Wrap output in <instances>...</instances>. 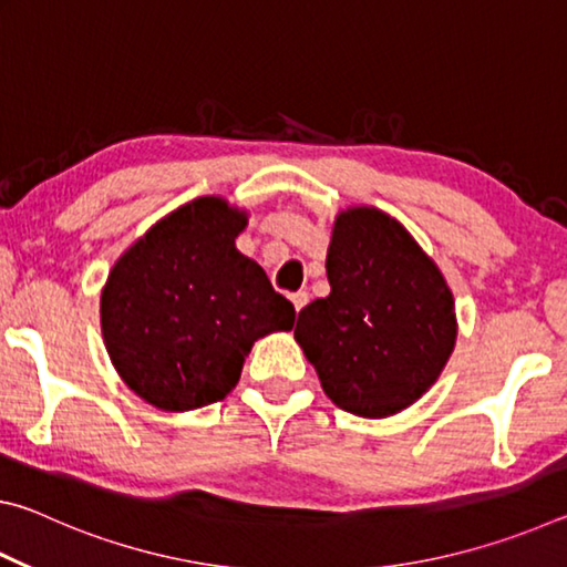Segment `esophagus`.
Here are the masks:
<instances>
[{
	"instance_id": "34e87169",
	"label": "esophagus",
	"mask_w": 567,
	"mask_h": 567,
	"mask_svg": "<svg viewBox=\"0 0 567 567\" xmlns=\"http://www.w3.org/2000/svg\"><path fill=\"white\" fill-rule=\"evenodd\" d=\"M290 300H292V305H295V312H300L302 310V307L307 305V302H310V295H307V292H295V295H290Z\"/></svg>"
}]
</instances>
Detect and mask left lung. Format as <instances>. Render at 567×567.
Here are the masks:
<instances>
[{
    "mask_svg": "<svg viewBox=\"0 0 567 567\" xmlns=\"http://www.w3.org/2000/svg\"><path fill=\"white\" fill-rule=\"evenodd\" d=\"M330 295L300 310L295 340L334 405L390 417L435 385L455 350L443 272L395 217L348 207L328 247Z\"/></svg>",
    "mask_w": 567,
    "mask_h": 567,
    "instance_id": "8db88e82",
    "label": "left lung"
}]
</instances>
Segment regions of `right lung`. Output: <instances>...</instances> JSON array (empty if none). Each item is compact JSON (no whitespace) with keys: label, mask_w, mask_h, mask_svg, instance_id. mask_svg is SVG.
I'll return each instance as SVG.
<instances>
[{"label":"right lung","mask_w":567,"mask_h":567,"mask_svg":"<svg viewBox=\"0 0 567 567\" xmlns=\"http://www.w3.org/2000/svg\"><path fill=\"white\" fill-rule=\"evenodd\" d=\"M245 227V209L197 197L157 219L110 270L104 348L150 405L185 412L225 400L252 344L292 330V302L235 247Z\"/></svg>","instance_id":"right-lung-1"}]
</instances>
